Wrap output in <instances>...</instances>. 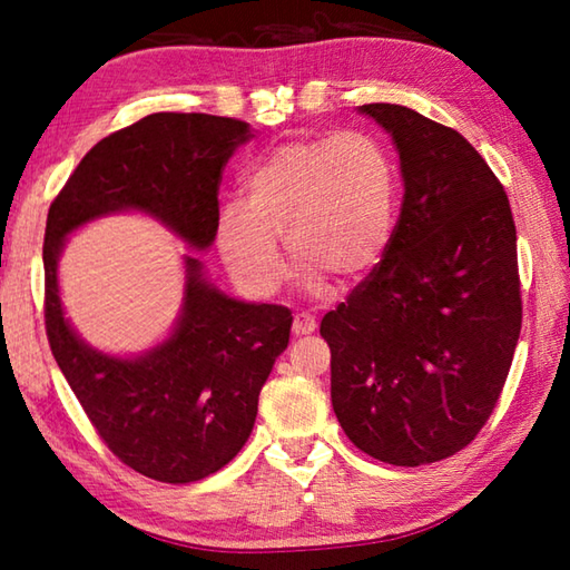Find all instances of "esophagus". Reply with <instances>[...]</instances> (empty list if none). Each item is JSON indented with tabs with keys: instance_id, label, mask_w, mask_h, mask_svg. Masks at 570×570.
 I'll return each mask as SVG.
<instances>
[{
	"instance_id": "34e87169",
	"label": "esophagus",
	"mask_w": 570,
	"mask_h": 570,
	"mask_svg": "<svg viewBox=\"0 0 570 570\" xmlns=\"http://www.w3.org/2000/svg\"><path fill=\"white\" fill-rule=\"evenodd\" d=\"M294 334L296 336H306V334H312L314 330H316V320L312 314H306V312H302V314H296L294 316Z\"/></svg>"
}]
</instances>
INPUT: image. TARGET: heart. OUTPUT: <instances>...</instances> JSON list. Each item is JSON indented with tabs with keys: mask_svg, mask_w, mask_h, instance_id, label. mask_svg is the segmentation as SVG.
<instances>
[{
	"mask_svg": "<svg viewBox=\"0 0 570 570\" xmlns=\"http://www.w3.org/2000/svg\"><path fill=\"white\" fill-rule=\"evenodd\" d=\"M394 206L392 160L370 135L288 140L250 168L244 200L220 206L216 248L234 282L264 298L286 278L284 238L304 286L320 294L324 278L360 282L382 262Z\"/></svg>",
	"mask_w": 570,
	"mask_h": 570,
	"instance_id": "b5f03b06",
	"label": "heart"
}]
</instances>
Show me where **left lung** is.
<instances>
[{
    "label": "left lung",
    "mask_w": 570,
    "mask_h": 570,
    "mask_svg": "<svg viewBox=\"0 0 570 570\" xmlns=\"http://www.w3.org/2000/svg\"><path fill=\"white\" fill-rule=\"evenodd\" d=\"M392 135L402 210L372 274L320 332L332 407L366 455L417 468L475 440L520 336L515 224L495 173L458 130L402 105H362Z\"/></svg>",
    "instance_id": "obj_1"
}]
</instances>
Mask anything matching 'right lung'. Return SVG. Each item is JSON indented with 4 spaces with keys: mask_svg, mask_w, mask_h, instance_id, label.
Masks as SVG:
<instances>
[{
    "mask_svg": "<svg viewBox=\"0 0 570 570\" xmlns=\"http://www.w3.org/2000/svg\"><path fill=\"white\" fill-rule=\"evenodd\" d=\"M250 138L244 120L153 112L102 138L47 214L45 324L55 362L112 455L173 485L214 475L246 445L258 392L288 346L292 312L238 302L208 282L200 258L183 256L186 284L170 334L148 352L118 356L72 330L57 264L67 236L122 210L206 250L216 238L220 170Z\"/></svg>",
    "mask_w": 570,
    "mask_h": 570,
    "instance_id": "1",
    "label": "right lung"
}]
</instances>
